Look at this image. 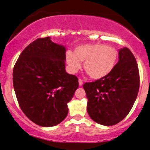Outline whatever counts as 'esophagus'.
<instances>
[{
    "instance_id": "obj_1",
    "label": "esophagus",
    "mask_w": 150,
    "mask_h": 150,
    "mask_svg": "<svg viewBox=\"0 0 150 150\" xmlns=\"http://www.w3.org/2000/svg\"><path fill=\"white\" fill-rule=\"evenodd\" d=\"M78 82H79V85L80 86H82V84H83V82H82V79H79L78 80Z\"/></svg>"
}]
</instances>
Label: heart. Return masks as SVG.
Returning <instances> with one entry per match:
<instances>
[{
	"instance_id": "b5f03b06",
	"label": "heart",
	"mask_w": 150,
	"mask_h": 150,
	"mask_svg": "<svg viewBox=\"0 0 150 150\" xmlns=\"http://www.w3.org/2000/svg\"><path fill=\"white\" fill-rule=\"evenodd\" d=\"M118 52L116 49L104 44H85L77 46L74 53L68 51L65 61L68 69L75 73L82 67L94 80L106 77L112 71L116 63Z\"/></svg>"
}]
</instances>
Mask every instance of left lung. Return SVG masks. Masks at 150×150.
<instances>
[{"label":"left lung","instance_id":"obj_1","mask_svg":"<svg viewBox=\"0 0 150 150\" xmlns=\"http://www.w3.org/2000/svg\"><path fill=\"white\" fill-rule=\"evenodd\" d=\"M118 58L108 75L83 85L88 114L106 126L117 124L128 114L140 87L138 66L132 53L124 47L118 51Z\"/></svg>","mask_w":150,"mask_h":150}]
</instances>
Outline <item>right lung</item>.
Listing matches in <instances>:
<instances>
[{
	"label": "right lung",
	"mask_w": 150,
	"mask_h": 150,
	"mask_svg": "<svg viewBox=\"0 0 150 150\" xmlns=\"http://www.w3.org/2000/svg\"><path fill=\"white\" fill-rule=\"evenodd\" d=\"M65 48L49 37L29 44L20 55L13 73L15 92L22 111L43 127L61 123L68 103L78 88V79L65 72Z\"/></svg>",
	"instance_id": "obj_1"
}]
</instances>
